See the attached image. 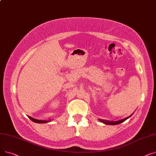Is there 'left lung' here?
Returning a JSON list of instances; mask_svg holds the SVG:
<instances>
[{
	"label": "left lung",
	"mask_w": 156,
	"mask_h": 156,
	"mask_svg": "<svg viewBox=\"0 0 156 156\" xmlns=\"http://www.w3.org/2000/svg\"><path fill=\"white\" fill-rule=\"evenodd\" d=\"M132 114L131 116H132ZM131 116H129V117L128 118H126L123 119H121V120H119V121H108V120H104V119H99L100 121L104 122V124L105 125H118V124H120L121 123V122H122L123 121H125V120H126L127 119H128L129 117H131Z\"/></svg>",
	"instance_id": "8db88e82"
}]
</instances>
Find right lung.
<instances>
[{
  "label": "right lung",
  "mask_w": 156,
  "mask_h": 156,
  "mask_svg": "<svg viewBox=\"0 0 156 156\" xmlns=\"http://www.w3.org/2000/svg\"><path fill=\"white\" fill-rule=\"evenodd\" d=\"M28 118H29L32 121H34V122H37V123H45V122H48L51 121V119H49V120H48V121H46V120H44V121H43V120H38V119H35V118H31V117H30V116H28Z\"/></svg>",
  "instance_id": "add662e5"
}]
</instances>
